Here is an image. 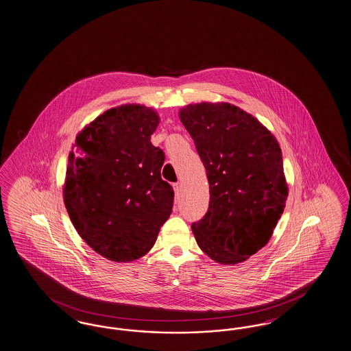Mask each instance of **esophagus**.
Segmentation results:
<instances>
[{
  "label": "esophagus",
  "mask_w": 351,
  "mask_h": 351,
  "mask_svg": "<svg viewBox=\"0 0 351 351\" xmlns=\"http://www.w3.org/2000/svg\"><path fill=\"white\" fill-rule=\"evenodd\" d=\"M173 189H175V193L179 195L182 192V182H175L173 184Z\"/></svg>",
  "instance_id": "obj_1"
}]
</instances>
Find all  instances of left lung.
<instances>
[{"label":"left lung","instance_id":"left-lung-1","mask_svg":"<svg viewBox=\"0 0 351 351\" xmlns=\"http://www.w3.org/2000/svg\"><path fill=\"white\" fill-rule=\"evenodd\" d=\"M179 116L209 180V209L192 225L197 244L214 261L235 265L267 245L285 210L280 145L230 103L189 104Z\"/></svg>","mask_w":351,"mask_h":351}]
</instances>
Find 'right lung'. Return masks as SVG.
I'll list each match as a JSON object with an SVG mask.
<instances>
[{
	"mask_svg": "<svg viewBox=\"0 0 351 351\" xmlns=\"http://www.w3.org/2000/svg\"><path fill=\"white\" fill-rule=\"evenodd\" d=\"M158 124L145 106L111 108L78 133L69 155L64 202L71 223L111 261L149 252L172 211L173 189L160 176L165 153L150 142Z\"/></svg>",
	"mask_w": 351,
	"mask_h": 351,
	"instance_id": "right-lung-1",
	"label": "right lung"
}]
</instances>
